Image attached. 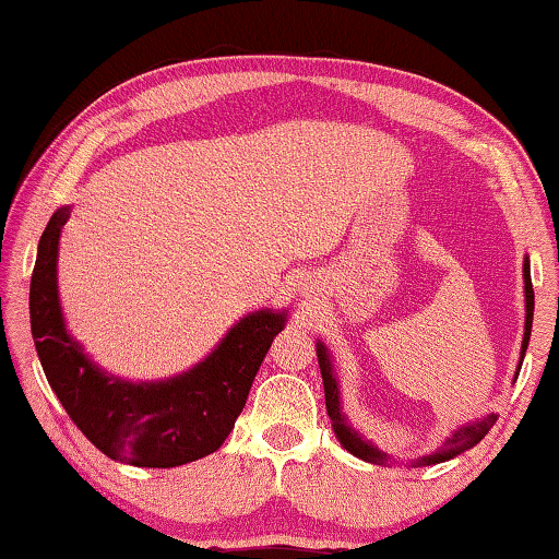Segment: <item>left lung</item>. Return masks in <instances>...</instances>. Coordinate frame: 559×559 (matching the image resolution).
<instances>
[{"mask_svg": "<svg viewBox=\"0 0 559 559\" xmlns=\"http://www.w3.org/2000/svg\"><path fill=\"white\" fill-rule=\"evenodd\" d=\"M523 278H525V335H523V347H520V365H523L525 349H527V343H530V330H533V310H535V290H533V281H530V261L527 259L523 263ZM316 349H318L320 374H323V386H325L328 416H330V421H333V431H335L337 441L343 443V449H347L357 459H362L367 463H386V461H390V456H386V453L377 449L370 439H365L362 433H357L347 424L343 409H340V386H337V380H335L333 359H330L328 347L320 343V340L316 343ZM520 365H518V370H520ZM496 419H498V414H488L478 421L463 424V427H459L447 441L441 443L439 451L429 453V456H421L419 461L414 463V466H433V463H443L449 459H456L459 453L476 447V443L484 439L490 429H493Z\"/></svg>", "mask_w": 559, "mask_h": 559, "instance_id": "left-lung-1", "label": "left lung"}]
</instances>
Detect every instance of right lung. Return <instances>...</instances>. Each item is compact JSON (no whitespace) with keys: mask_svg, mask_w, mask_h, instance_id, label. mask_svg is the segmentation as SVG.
Returning a JSON list of instances; mask_svg holds the SVG:
<instances>
[{"mask_svg":"<svg viewBox=\"0 0 559 559\" xmlns=\"http://www.w3.org/2000/svg\"><path fill=\"white\" fill-rule=\"evenodd\" d=\"M71 210L46 224L32 273L29 316L46 380L86 439L108 459L143 468H173L222 447L241 414L259 367L286 310L243 316L200 365L159 382L112 377L69 335L59 302V239Z\"/></svg>","mask_w":559,"mask_h":559,"instance_id":"add662e5","label":"right lung"}]
</instances>
